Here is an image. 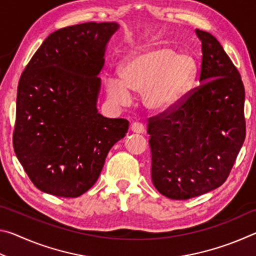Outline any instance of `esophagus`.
Returning <instances> with one entry per match:
<instances>
[{
    "label": "esophagus",
    "mask_w": 256,
    "mask_h": 256,
    "mask_svg": "<svg viewBox=\"0 0 256 256\" xmlns=\"http://www.w3.org/2000/svg\"><path fill=\"white\" fill-rule=\"evenodd\" d=\"M130 128H131V131L134 132V133H142L144 131V124L140 123V122H132Z\"/></svg>",
    "instance_id": "obj_1"
}]
</instances>
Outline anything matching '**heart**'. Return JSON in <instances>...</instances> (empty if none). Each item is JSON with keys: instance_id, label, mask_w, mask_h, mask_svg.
Masks as SVG:
<instances>
[{"instance_id": "b5f03b06", "label": "heart", "mask_w": 256, "mask_h": 256, "mask_svg": "<svg viewBox=\"0 0 256 256\" xmlns=\"http://www.w3.org/2000/svg\"><path fill=\"white\" fill-rule=\"evenodd\" d=\"M196 63L190 56L172 48L150 50L131 60L123 68L122 80L110 76L107 90L112 100L125 104L131 92H142L144 105L152 112L170 110L192 86Z\"/></svg>"}]
</instances>
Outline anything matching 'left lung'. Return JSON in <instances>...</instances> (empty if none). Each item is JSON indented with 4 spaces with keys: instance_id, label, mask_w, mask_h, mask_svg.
Segmentation results:
<instances>
[{
    "instance_id": "left-lung-1",
    "label": "left lung",
    "mask_w": 256,
    "mask_h": 256,
    "mask_svg": "<svg viewBox=\"0 0 256 256\" xmlns=\"http://www.w3.org/2000/svg\"><path fill=\"white\" fill-rule=\"evenodd\" d=\"M202 42L201 84L148 120L151 178L162 196L188 200L228 178L246 136L240 72L211 34Z\"/></svg>"
}]
</instances>
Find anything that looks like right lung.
<instances>
[{"instance_id":"right-lung-1","label":"right lung","mask_w":256,"mask_h":256,"mask_svg":"<svg viewBox=\"0 0 256 256\" xmlns=\"http://www.w3.org/2000/svg\"><path fill=\"white\" fill-rule=\"evenodd\" d=\"M118 24L84 22L52 32L20 76L14 148L38 190L76 198L96 183L128 120L100 115L96 102L108 40Z\"/></svg>"}]
</instances>
